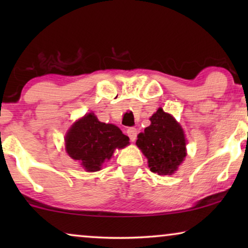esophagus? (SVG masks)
I'll return each instance as SVG.
<instances>
[{"label": "esophagus", "instance_id": "obj_1", "mask_svg": "<svg viewBox=\"0 0 248 248\" xmlns=\"http://www.w3.org/2000/svg\"><path fill=\"white\" fill-rule=\"evenodd\" d=\"M126 133L128 135V138H130V140L132 142H134L137 140V137H138V130L135 127H130L128 130L126 131Z\"/></svg>", "mask_w": 248, "mask_h": 248}]
</instances>
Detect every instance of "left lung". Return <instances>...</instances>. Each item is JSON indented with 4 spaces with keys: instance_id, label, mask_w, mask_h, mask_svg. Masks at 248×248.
Segmentation results:
<instances>
[{
    "instance_id": "1",
    "label": "left lung",
    "mask_w": 248,
    "mask_h": 248,
    "mask_svg": "<svg viewBox=\"0 0 248 248\" xmlns=\"http://www.w3.org/2000/svg\"><path fill=\"white\" fill-rule=\"evenodd\" d=\"M151 124L138 135L137 145L148 159L149 168L158 175H171L186 157L184 131L162 108L150 117Z\"/></svg>"
}]
</instances>
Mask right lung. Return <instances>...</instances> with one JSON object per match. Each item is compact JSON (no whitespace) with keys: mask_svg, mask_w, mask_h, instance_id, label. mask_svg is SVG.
Masks as SVG:
<instances>
[{"mask_svg":"<svg viewBox=\"0 0 248 248\" xmlns=\"http://www.w3.org/2000/svg\"><path fill=\"white\" fill-rule=\"evenodd\" d=\"M128 141V137L116 125L99 122L96 115L90 113L67 131L65 150L87 171H98L103 162L111 158L115 149H123L130 143Z\"/></svg>","mask_w":248,"mask_h":248,"instance_id":"right-lung-1","label":"right lung"}]
</instances>
